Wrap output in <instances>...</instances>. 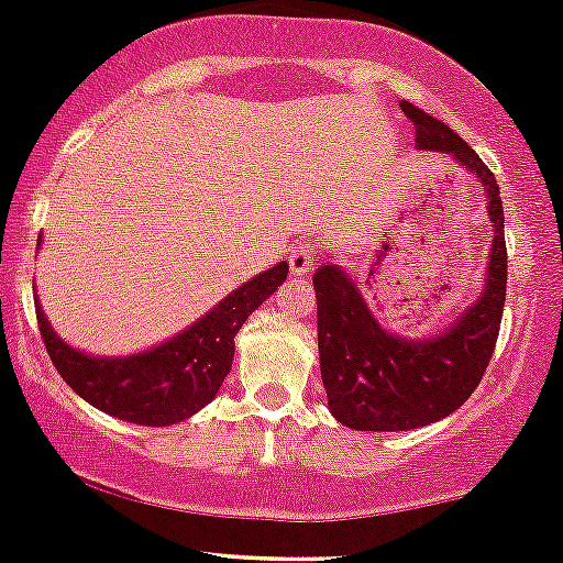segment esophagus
Returning <instances> with one entry per match:
<instances>
[{"mask_svg": "<svg viewBox=\"0 0 563 563\" xmlns=\"http://www.w3.org/2000/svg\"><path fill=\"white\" fill-rule=\"evenodd\" d=\"M316 265V252L306 244H298L292 252H289V268H292L295 276H306Z\"/></svg>", "mask_w": 563, "mask_h": 563, "instance_id": "esophagus-1", "label": "esophagus"}]
</instances>
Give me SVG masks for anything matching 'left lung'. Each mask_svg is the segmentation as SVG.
<instances>
[{
	"label": "left lung",
	"instance_id": "1",
	"mask_svg": "<svg viewBox=\"0 0 563 563\" xmlns=\"http://www.w3.org/2000/svg\"><path fill=\"white\" fill-rule=\"evenodd\" d=\"M420 151L450 154L484 186L492 218V255L486 287L444 334L409 340L383 330L353 279L338 265L313 274L319 316V362L330 412L353 431H412L463 407L482 383L500 332L508 250L500 186L463 137L441 119L404 100Z\"/></svg>",
	"mask_w": 563,
	"mask_h": 563
}]
</instances>
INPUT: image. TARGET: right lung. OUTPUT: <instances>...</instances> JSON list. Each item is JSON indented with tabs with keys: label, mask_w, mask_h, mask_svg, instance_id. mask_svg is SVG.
<instances>
[{
	"label": "right lung",
	"mask_w": 563,
	"mask_h": 563,
	"mask_svg": "<svg viewBox=\"0 0 563 563\" xmlns=\"http://www.w3.org/2000/svg\"><path fill=\"white\" fill-rule=\"evenodd\" d=\"M42 242V239H40ZM287 263L263 271L197 324L135 356L100 358L63 343L36 302V321L58 375L92 407L137 426H173L210 404L231 372L233 338L287 279Z\"/></svg>",
	"instance_id": "add662e5"
}]
</instances>
